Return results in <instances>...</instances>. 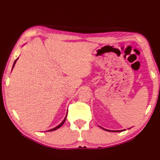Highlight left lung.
I'll use <instances>...</instances> for the list:
<instances>
[{
    "label": "left lung",
    "mask_w": 160,
    "mask_h": 160,
    "mask_svg": "<svg viewBox=\"0 0 160 160\" xmlns=\"http://www.w3.org/2000/svg\"><path fill=\"white\" fill-rule=\"evenodd\" d=\"M100 127H101L102 128V129H104V130H105V131H109V132H122V131H125L126 129H123V130H120V131H112V130H108V129H106V128H102V127H100V126H99Z\"/></svg>",
    "instance_id": "obj_1"
}]
</instances>
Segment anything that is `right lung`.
<instances>
[{"label": "right lung", "mask_w": 160, "mask_h": 160, "mask_svg": "<svg viewBox=\"0 0 160 160\" xmlns=\"http://www.w3.org/2000/svg\"><path fill=\"white\" fill-rule=\"evenodd\" d=\"M18 59V58H17L15 61H14V62H13V67H12V69H13V67H14V65H15V64H16V61H17V60ZM67 114H66V116H65V118H64V119L63 120V121L61 122V123L59 124V125H58L57 127H56L55 128H52V129H50V130H48V131H55V130H56V129H58V128H59L60 127H61L62 126V124L64 123V122H65V120H66V118H67Z\"/></svg>", "instance_id": "right-lung-1"}]
</instances>
